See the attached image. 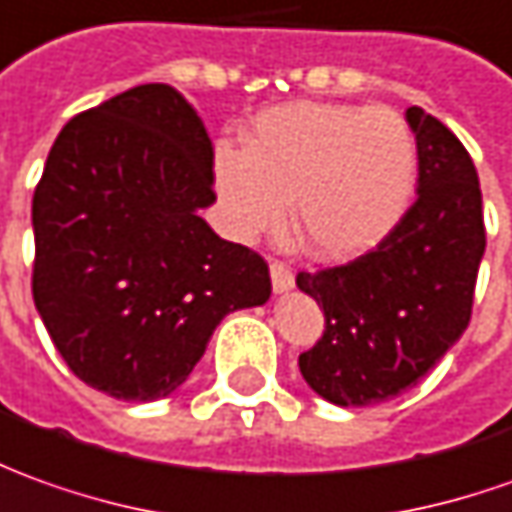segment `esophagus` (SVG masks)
I'll return each mask as SVG.
<instances>
[{
	"label": "esophagus",
	"instance_id": "34e87169",
	"mask_svg": "<svg viewBox=\"0 0 512 512\" xmlns=\"http://www.w3.org/2000/svg\"><path fill=\"white\" fill-rule=\"evenodd\" d=\"M269 271H271V285H274V291H277V294H285V291H291V288H294V271L288 269L283 260H271Z\"/></svg>",
	"mask_w": 512,
	"mask_h": 512
}]
</instances>
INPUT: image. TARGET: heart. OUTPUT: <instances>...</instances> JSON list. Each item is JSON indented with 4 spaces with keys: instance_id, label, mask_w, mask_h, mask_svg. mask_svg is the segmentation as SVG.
<instances>
[{
    "instance_id": "1",
    "label": "heart",
    "mask_w": 512,
    "mask_h": 512,
    "mask_svg": "<svg viewBox=\"0 0 512 512\" xmlns=\"http://www.w3.org/2000/svg\"><path fill=\"white\" fill-rule=\"evenodd\" d=\"M212 179L235 238L283 227L291 198L302 246L319 260H353L409 210L415 131L387 106L288 103L252 120L246 148L218 142Z\"/></svg>"
}]
</instances>
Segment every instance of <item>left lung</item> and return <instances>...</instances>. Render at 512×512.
<instances>
[{
	"label": "left lung",
	"mask_w": 512,
	"mask_h": 512,
	"mask_svg": "<svg viewBox=\"0 0 512 512\" xmlns=\"http://www.w3.org/2000/svg\"><path fill=\"white\" fill-rule=\"evenodd\" d=\"M417 142V201L373 252L300 271L325 311L322 339L300 373L336 406H375L415 387L460 339L485 255L482 190L460 139L420 106L406 109Z\"/></svg>",
	"instance_id": "obj_1"
}]
</instances>
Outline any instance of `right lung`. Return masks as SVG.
Wrapping results in <instances>:
<instances>
[{"mask_svg":"<svg viewBox=\"0 0 512 512\" xmlns=\"http://www.w3.org/2000/svg\"><path fill=\"white\" fill-rule=\"evenodd\" d=\"M212 201L207 128L168 83L61 128L33 196V300L83 384L165 398L224 316L269 300L266 260L198 215Z\"/></svg>","mask_w":512,"mask_h":512,"instance_id":"right-lung-1","label":"right lung"}]
</instances>
